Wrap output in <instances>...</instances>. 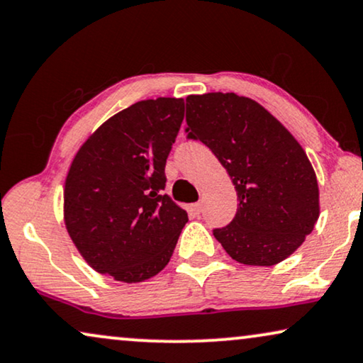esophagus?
<instances>
[{
	"label": "esophagus",
	"instance_id": "obj_1",
	"mask_svg": "<svg viewBox=\"0 0 363 363\" xmlns=\"http://www.w3.org/2000/svg\"><path fill=\"white\" fill-rule=\"evenodd\" d=\"M202 209H204V207H202V202H196V204H191V211L194 212V214H201Z\"/></svg>",
	"mask_w": 363,
	"mask_h": 363
}]
</instances>
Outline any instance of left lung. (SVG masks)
<instances>
[{
  "label": "left lung",
  "instance_id": "left-lung-1",
  "mask_svg": "<svg viewBox=\"0 0 363 363\" xmlns=\"http://www.w3.org/2000/svg\"><path fill=\"white\" fill-rule=\"evenodd\" d=\"M187 139L204 143L238 191V212L214 238L245 265H274L301 247L318 219L313 167L296 138L255 101L187 96Z\"/></svg>",
  "mask_w": 363,
  "mask_h": 363
}]
</instances>
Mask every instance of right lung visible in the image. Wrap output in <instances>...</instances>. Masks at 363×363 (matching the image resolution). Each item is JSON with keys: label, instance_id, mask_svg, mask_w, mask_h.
I'll list each match as a JSON object with an SVG mask.
<instances>
[{"label": "right lung", "instance_id": "1", "mask_svg": "<svg viewBox=\"0 0 363 363\" xmlns=\"http://www.w3.org/2000/svg\"><path fill=\"white\" fill-rule=\"evenodd\" d=\"M184 99L139 101L106 121L72 159L65 222L91 267L143 282L166 267L187 212L164 194Z\"/></svg>", "mask_w": 363, "mask_h": 363}]
</instances>
